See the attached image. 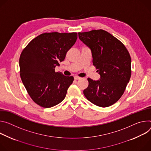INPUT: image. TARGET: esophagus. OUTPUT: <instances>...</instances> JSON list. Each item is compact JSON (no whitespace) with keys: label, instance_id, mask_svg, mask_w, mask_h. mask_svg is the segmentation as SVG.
I'll use <instances>...</instances> for the list:
<instances>
[{"label":"esophagus","instance_id":"1","mask_svg":"<svg viewBox=\"0 0 151 151\" xmlns=\"http://www.w3.org/2000/svg\"><path fill=\"white\" fill-rule=\"evenodd\" d=\"M81 77H77V76H75V77H74V79L76 80H80V79H81Z\"/></svg>","mask_w":151,"mask_h":151}]
</instances>
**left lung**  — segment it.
Returning a JSON list of instances; mask_svg holds the SVG:
<instances>
[{
    "label": "left lung",
    "mask_w": 151,
    "mask_h": 151,
    "mask_svg": "<svg viewBox=\"0 0 151 151\" xmlns=\"http://www.w3.org/2000/svg\"><path fill=\"white\" fill-rule=\"evenodd\" d=\"M78 34L79 39L91 49L93 64L100 75L98 80L88 78L89 85L83 93L93 104L109 107L120 99L129 81L130 55L119 40L104 30Z\"/></svg>",
    "instance_id": "left-lung-1"
}]
</instances>
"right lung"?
I'll return each instance as SVG.
<instances>
[{
	"label": "right lung",
	"instance_id": "obj_1",
	"mask_svg": "<svg viewBox=\"0 0 151 151\" xmlns=\"http://www.w3.org/2000/svg\"><path fill=\"white\" fill-rule=\"evenodd\" d=\"M77 39L76 32L44 33L32 40L22 52L20 77L30 98L39 106L52 107L65 98L74 77L56 73L55 67L64 60Z\"/></svg>",
	"mask_w": 151,
	"mask_h": 151
}]
</instances>
